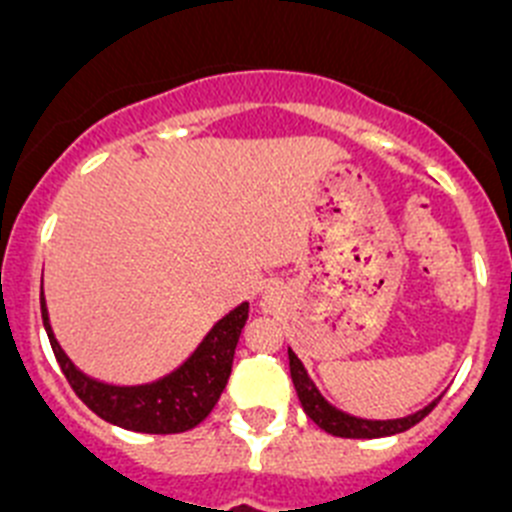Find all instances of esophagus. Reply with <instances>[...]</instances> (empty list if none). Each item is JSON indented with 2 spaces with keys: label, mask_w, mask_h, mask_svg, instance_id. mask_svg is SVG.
Returning a JSON list of instances; mask_svg holds the SVG:
<instances>
[{
  "label": "esophagus",
  "mask_w": 512,
  "mask_h": 512,
  "mask_svg": "<svg viewBox=\"0 0 512 512\" xmlns=\"http://www.w3.org/2000/svg\"><path fill=\"white\" fill-rule=\"evenodd\" d=\"M260 308H262V311H273V308H275V298H273V293H262V298H260Z\"/></svg>",
  "instance_id": "34e87169"
}]
</instances>
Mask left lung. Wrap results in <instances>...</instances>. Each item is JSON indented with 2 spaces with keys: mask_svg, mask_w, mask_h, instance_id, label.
I'll return each instance as SVG.
<instances>
[{
  "mask_svg": "<svg viewBox=\"0 0 512 512\" xmlns=\"http://www.w3.org/2000/svg\"><path fill=\"white\" fill-rule=\"evenodd\" d=\"M288 362H290V377H293V388H296L298 400H301L303 411L311 418L319 428H324L326 434L342 436V439H380V436H393L400 431H408L411 426H416L421 418H426L431 413L439 398L431 400L428 405H423L421 411L408 413L403 418H359L352 413L336 408L334 403L321 395V390L316 388V382L311 380L308 370L303 367V362L298 359V354L288 347Z\"/></svg>",
  "mask_w": 512,
  "mask_h": 512,
  "instance_id": "left-lung-1",
  "label": "left lung"
}]
</instances>
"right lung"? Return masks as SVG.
<instances>
[{
  "label": "right lung",
  "instance_id": "right-lung-1",
  "mask_svg": "<svg viewBox=\"0 0 512 512\" xmlns=\"http://www.w3.org/2000/svg\"><path fill=\"white\" fill-rule=\"evenodd\" d=\"M40 313H43V326L63 375L71 382L73 393L84 400L96 416L137 434H181L199 426L211 413L222 390L227 388L234 349L247 324L250 303L242 301L232 311L224 313L181 365L165 372L163 377L132 382V385L104 382L99 377L86 375L55 339L45 296H40Z\"/></svg>",
  "mask_w": 512,
  "mask_h": 512
}]
</instances>
